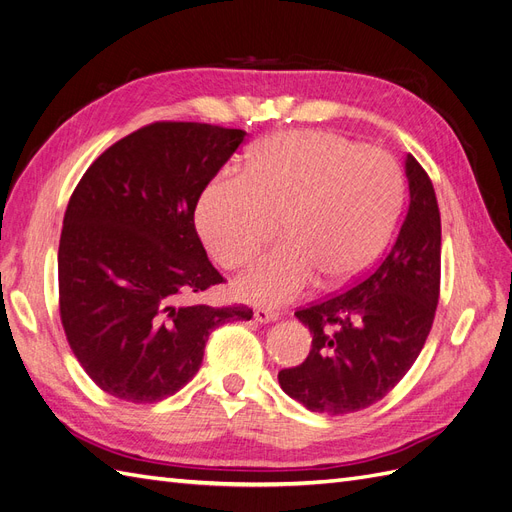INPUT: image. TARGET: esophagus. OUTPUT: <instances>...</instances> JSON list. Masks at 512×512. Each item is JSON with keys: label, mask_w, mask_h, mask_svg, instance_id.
<instances>
[{"label": "esophagus", "mask_w": 512, "mask_h": 512, "mask_svg": "<svg viewBox=\"0 0 512 512\" xmlns=\"http://www.w3.org/2000/svg\"><path fill=\"white\" fill-rule=\"evenodd\" d=\"M254 318L262 324V322H275L277 318H280V312H273V309H267V307H258L254 312Z\"/></svg>", "instance_id": "esophagus-1"}]
</instances>
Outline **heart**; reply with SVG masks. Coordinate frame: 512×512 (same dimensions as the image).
I'll use <instances>...</instances> for the list:
<instances>
[{
	"mask_svg": "<svg viewBox=\"0 0 512 512\" xmlns=\"http://www.w3.org/2000/svg\"><path fill=\"white\" fill-rule=\"evenodd\" d=\"M404 183L380 149L320 132H286L252 149L245 173L224 170L198 200L196 224L211 256L243 267L262 245L284 241L235 282L239 297L284 305L314 286L348 284L382 254Z\"/></svg>",
	"mask_w": 512,
	"mask_h": 512,
	"instance_id": "b5f03b06",
	"label": "heart"
}]
</instances>
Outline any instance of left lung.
Here are the masks:
<instances>
[{
  "label": "left lung",
  "instance_id": "obj_1",
  "mask_svg": "<svg viewBox=\"0 0 512 512\" xmlns=\"http://www.w3.org/2000/svg\"><path fill=\"white\" fill-rule=\"evenodd\" d=\"M406 177L410 203L391 250L354 286L294 312L314 335L312 350L277 380L307 410L348 414L376 404L425 346L440 299V209L410 153Z\"/></svg>",
  "mask_w": 512,
  "mask_h": 512
}]
</instances>
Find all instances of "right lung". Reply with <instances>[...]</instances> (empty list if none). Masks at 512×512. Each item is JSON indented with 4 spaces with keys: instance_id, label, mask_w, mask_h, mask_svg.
Segmentation results:
<instances>
[{
    "instance_id": "1",
    "label": "right lung",
    "mask_w": 512,
    "mask_h": 512,
    "mask_svg": "<svg viewBox=\"0 0 512 512\" xmlns=\"http://www.w3.org/2000/svg\"><path fill=\"white\" fill-rule=\"evenodd\" d=\"M245 132L156 121L108 147L76 185L59 239V316L100 389L156 404L188 384L220 324L247 305L192 303L222 284L194 226L198 198Z\"/></svg>"
}]
</instances>
